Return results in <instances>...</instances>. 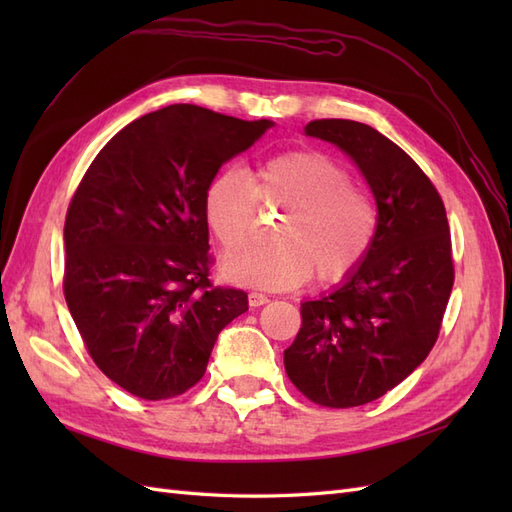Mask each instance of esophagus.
Masks as SVG:
<instances>
[{
    "mask_svg": "<svg viewBox=\"0 0 512 512\" xmlns=\"http://www.w3.org/2000/svg\"><path fill=\"white\" fill-rule=\"evenodd\" d=\"M247 301H250V307H260V305L269 303V297H267V294H262V292H250Z\"/></svg>",
    "mask_w": 512,
    "mask_h": 512,
    "instance_id": "esophagus-1",
    "label": "esophagus"
}]
</instances>
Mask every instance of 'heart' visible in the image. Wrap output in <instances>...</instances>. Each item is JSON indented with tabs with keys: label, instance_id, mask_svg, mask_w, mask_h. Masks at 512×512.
<instances>
[{
	"label": "heart",
	"instance_id": "obj_1",
	"mask_svg": "<svg viewBox=\"0 0 512 512\" xmlns=\"http://www.w3.org/2000/svg\"><path fill=\"white\" fill-rule=\"evenodd\" d=\"M284 211L271 247L224 262L232 284L292 290L316 273L320 284H342L374 247L380 213L376 198L350 170L316 149H294L262 162L254 183L237 168L215 173L203 194V213L224 254L256 237L260 211Z\"/></svg>",
	"mask_w": 512,
	"mask_h": 512
}]
</instances>
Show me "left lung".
I'll use <instances>...</instances> for the list:
<instances>
[{"label": "left lung", "mask_w": 512, "mask_h": 512, "mask_svg": "<svg viewBox=\"0 0 512 512\" xmlns=\"http://www.w3.org/2000/svg\"><path fill=\"white\" fill-rule=\"evenodd\" d=\"M305 134L359 164L380 226L359 271L301 305L284 367L314 404L354 408L395 389L438 342L455 282L451 232L436 185L384 134L350 119L309 121Z\"/></svg>", "instance_id": "1"}]
</instances>
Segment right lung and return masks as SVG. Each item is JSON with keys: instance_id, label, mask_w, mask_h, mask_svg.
I'll return each mask as SVG.
<instances>
[{"instance_id": "obj_1", "label": "right lung", "mask_w": 512, "mask_h": 512, "mask_svg": "<svg viewBox=\"0 0 512 512\" xmlns=\"http://www.w3.org/2000/svg\"><path fill=\"white\" fill-rule=\"evenodd\" d=\"M273 123L196 104L128 123L76 188L64 226V297L106 378L147 401L205 376L247 294L213 286L203 194L209 179Z\"/></svg>"}]
</instances>
